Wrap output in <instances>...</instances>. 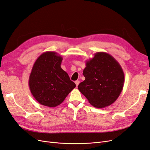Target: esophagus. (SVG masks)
Listing matches in <instances>:
<instances>
[{
    "mask_svg": "<svg viewBox=\"0 0 150 150\" xmlns=\"http://www.w3.org/2000/svg\"><path fill=\"white\" fill-rule=\"evenodd\" d=\"M79 83H80V81H75V84H76V86H78V85H79Z\"/></svg>",
    "mask_w": 150,
    "mask_h": 150,
    "instance_id": "1",
    "label": "esophagus"
}]
</instances>
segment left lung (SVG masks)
<instances>
[{
    "instance_id": "1",
    "label": "left lung",
    "mask_w": 150,
    "mask_h": 150,
    "mask_svg": "<svg viewBox=\"0 0 150 150\" xmlns=\"http://www.w3.org/2000/svg\"><path fill=\"white\" fill-rule=\"evenodd\" d=\"M85 80L78 89L92 106L103 108L118 98L125 83V74L120 63L110 54L98 52L86 61L83 70Z\"/></svg>"
}]
</instances>
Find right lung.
Wrapping results in <instances>:
<instances>
[{
    "label": "right lung",
    "mask_w": 150,
    "mask_h": 150,
    "mask_svg": "<svg viewBox=\"0 0 150 150\" xmlns=\"http://www.w3.org/2000/svg\"><path fill=\"white\" fill-rule=\"evenodd\" d=\"M62 57L53 51L42 53L36 59L29 79V86L39 104L54 108L61 104L76 87L61 64Z\"/></svg>",
    "instance_id": "add662e5"
}]
</instances>
